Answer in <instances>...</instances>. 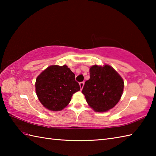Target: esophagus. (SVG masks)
Returning <instances> with one entry per match:
<instances>
[{"mask_svg": "<svg viewBox=\"0 0 156 156\" xmlns=\"http://www.w3.org/2000/svg\"><path fill=\"white\" fill-rule=\"evenodd\" d=\"M84 82H80V89H81V90H82V88H83V87H84Z\"/></svg>", "mask_w": 156, "mask_h": 156, "instance_id": "1", "label": "esophagus"}]
</instances>
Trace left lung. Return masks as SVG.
I'll return each instance as SVG.
<instances>
[{"mask_svg": "<svg viewBox=\"0 0 156 156\" xmlns=\"http://www.w3.org/2000/svg\"><path fill=\"white\" fill-rule=\"evenodd\" d=\"M124 82L113 68L94 65L90 68V79L85 82L82 92L96 112H106L118 103Z\"/></svg>", "mask_w": 156, "mask_h": 156, "instance_id": "8db88e82", "label": "left lung"}]
</instances>
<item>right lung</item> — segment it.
I'll return each instance as SVG.
<instances>
[{
    "label": "right lung",
    "mask_w": 156,
    "mask_h": 156,
    "mask_svg": "<svg viewBox=\"0 0 156 156\" xmlns=\"http://www.w3.org/2000/svg\"><path fill=\"white\" fill-rule=\"evenodd\" d=\"M80 90L75 74L66 65L49 66L36 79L35 91L39 100L50 111H62L70 102L72 94Z\"/></svg>",
    "instance_id": "add662e5"
}]
</instances>
